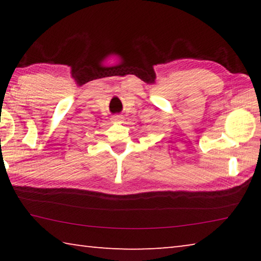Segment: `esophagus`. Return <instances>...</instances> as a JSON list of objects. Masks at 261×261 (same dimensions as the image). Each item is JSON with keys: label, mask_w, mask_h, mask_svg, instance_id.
Returning a JSON list of instances; mask_svg holds the SVG:
<instances>
[{"label": "esophagus", "mask_w": 261, "mask_h": 261, "mask_svg": "<svg viewBox=\"0 0 261 261\" xmlns=\"http://www.w3.org/2000/svg\"><path fill=\"white\" fill-rule=\"evenodd\" d=\"M113 122L114 123H122L123 122V116L122 115H115V116H113Z\"/></svg>", "instance_id": "obj_1"}]
</instances>
